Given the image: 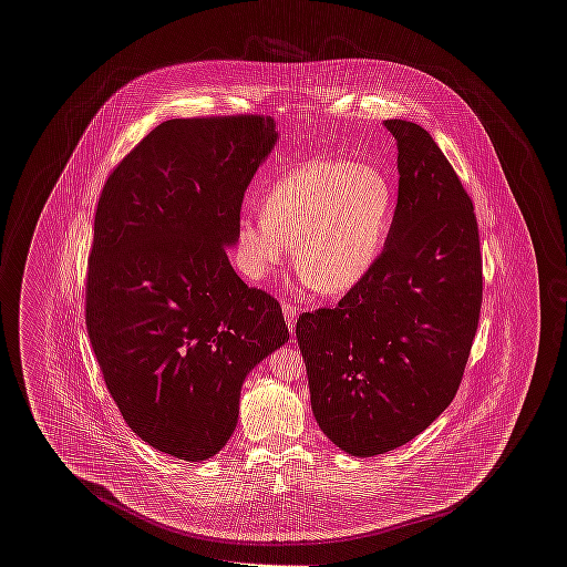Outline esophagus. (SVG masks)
<instances>
[{"mask_svg": "<svg viewBox=\"0 0 567 567\" xmlns=\"http://www.w3.org/2000/svg\"><path fill=\"white\" fill-rule=\"evenodd\" d=\"M282 315H285V321L289 324V331L293 333V331H296L299 306H296V303H289V301H282Z\"/></svg>", "mask_w": 567, "mask_h": 567, "instance_id": "1", "label": "esophagus"}]
</instances>
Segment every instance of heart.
<instances>
[{
  "instance_id": "obj_1",
  "label": "heart",
  "mask_w": 567,
  "mask_h": 567,
  "mask_svg": "<svg viewBox=\"0 0 567 567\" xmlns=\"http://www.w3.org/2000/svg\"><path fill=\"white\" fill-rule=\"evenodd\" d=\"M393 216V187L368 163L315 159L282 174L238 225V259L264 280L296 243V268L323 296L357 287L377 264Z\"/></svg>"
}]
</instances>
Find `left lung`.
Instances as JSON below:
<instances>
[{
    "label": "left lung",
    "mask_w": 567,
    "mask_h": 567,
    "mask_svg": "<svg viewBox=\"0 0 567 567\" xmlns=\"http://www.w3.org/2000/svg\"><path fill=\"white\" fill-rule=\"evenodd\" d=\"M400 190L382 252L336 308L296 324L324 435L374 457L425 432L457 393L483 306L474 204L421 125L389 118Z\"/></svg>",
    "instance_id": "left-lung-1"
}]
</instances>
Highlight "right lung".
<instances>
[{
  "mask_svg": "<svg viewBox=\"0 0 567 567\" xmlns=\"http://www.w3.org/2000/svg\"><path fill=\"white\" fill-rule=\"evenodd\" d=\"M276 137L264 114L165 121L97 202L86 333L125 423L172 457L216 455L236 430L244 378L289 340L280 303L248 287L225 250Z\"/></svg>",
  "mask_w": 567,
  "mask_h": 567,
  "instance_id": "obj_1",
  "label": "right lung"
}]
</instances>
